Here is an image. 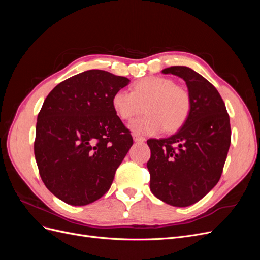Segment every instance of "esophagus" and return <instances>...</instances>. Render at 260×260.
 Masks as SVG:
<instances>
[{
	"mask_svg": "<svg viewBox=\"0 0 260 260\" xmlns=\"http://www.w3.org/2000/svg\"><path fill=\"white\" fill-rule=\"evenodd\" d=\"M132 137H133V141H135V142H137V143H143L145 141V138L140 137V136L136 135V133H133Z\"/></svg>",
	"mask_w": 260,
	"mask_h": 260,
	"instance_id": "34e87169",
	"label": "esophagus"
}]
</instances>
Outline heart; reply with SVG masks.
Returning a JSON list of instances; mask_svg holds the SVG:
<instances>
[{
  "label": "heart",
  "mask_w": 260,
  "mask_h": 260,
  "mask_svg": "<svg viewBox=\"0 0 260 260\" xmlns=\"http://www.w3.org/2000/svg\"><path fill=\"white\" fill-rule=\"evenodd\" d=\"M112 105L122 120H131L144 107L146 114L133 120L129 128L137 135L153 136L162 128L166 132L182 128L191 114L192 100L186 89L169 78L146 77L133 84L132 92L118 90Z\"/></svg>",
  "instance_id": "1"
}]
</instances>
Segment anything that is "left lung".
<instances>
[{"instance_id":"1","label":"left lung","mask_w":260,"mask_h":260,"mask_svg":"<svg viewBox=\"0 0 260 260\" xmlns=\"http://www.w3.org/2000/svg\"><path fill=\"white\" fill-rule=\"evenodd\" d=\"M185 81L192 100L186 122L174 136L149 139V187L164 203L186 207L202 200L218 183L231 143L230 118L217 89L185 66L165 68Z\"/></svg>"}]
</instances>
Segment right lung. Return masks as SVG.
Instances as JSON below:
<instances>
[{
    "label": "right lung",
    "mask_w": 260,
    "mask_h": 260,
    "mask_svg": "<svg viewBox=\"0 0 260 260\" xmlns=\"http://www.w3.org/2000/svg\"><path fill=\"white\" fill-rule=\"evenodd\" d=\"M129 82L105 70H86L57 84L44 101L36 161L44 185L69 205L101 199L133 144L112 105L114 94Z\"/></svg>",
    "instance_id": "right-lung-1"
}]
</instances>
